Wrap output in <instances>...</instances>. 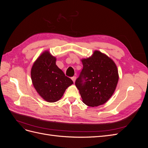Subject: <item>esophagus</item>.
Here are the masks:
<instances>
[{
  "instance_id": "obj_1",
  "label": "esophagus",
  "mask_w": 148,
  "mask_h": 148,
  "mask_svg": "<svg viewBox=\"0 0 148 148\" xmlns=\"http://www.w3.org/2000/svg\"><path fill=\"white\" fill-rule=\"evenodd\" d=\"M76 79H77V77H73L72 78H71V79L73 80V82L75 83V80H76Z\"/></svg>"
}]
</instances>
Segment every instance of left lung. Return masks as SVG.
Here are the masks:
<instances>
[{
	"instance_id": "left-lung-1",
	"label": "left lung",
	"mask_w": 148,
	"mask_h": 148,
	"mask_svg": "<svg viewBox=\"0 0 148 148\" xmlns=\"http://www.w3.org/2000/svg\"><path fill=\"white\" fill-rule=\"evenodd\" d=\"M83 68L75 85L85 104L96 107L104 104L112 96L119 75L117 66L109 57L99 51L82 60Z\"/></svg>"
}]
</instances>
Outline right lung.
Instances as JSON below:
<instances>
[{
	"label": "right lung",
	"instance_id": "right-lung-1",
	"mask_svg": "<svg viewBox=\"0 0 148 148\" xmlns=\"http://www.w3.org/2000/svg\"><path fill=\"white\" fill-rule=\"evenodd\" d=\"M56 57L46 51L36 60L31 71L36 90L49 102L59 100L66 89L73 83L56 65Z\"/></svg>",
	"mask_w": 148,
	"mask_h": 148
}]
</instances>
